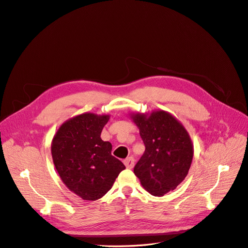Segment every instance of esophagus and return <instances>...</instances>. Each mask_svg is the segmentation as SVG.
<instances>
[{
	"instance_id": "34e87169",
	"label": "esophagus",
	"mask_w": 248,
	"mask_h": 248,
	"mask_svg": "<svg viewBox=\"0 0 248 248\" xmlns=\"http://www.w3.org/2000/svg\"><path fill=\"white\" fill-rule=\"evenodd\" d=\"M134 164H135V160H134V158H133V157H129V158L124 160V165L128 169H132L133 167H134Z\"/></svg>"
}]
</instances>
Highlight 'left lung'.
I'll use <instances>...</instances> for the list:
<instances>
[{"mask_svg":"<svg viewBox=\"0 0 248 248\" xmlns=\"http://www.w3.org/2000/svg\"><path fill=\"white\" fill-rule=\"evenodd\" d=\"M129 115L146 148L134 174L148 193L163 197L186 177L194 157L192 139L185 126L165 110Z\"/></svg>","mask_w":248,"mask_h":248,"instance_id":"left-lung-1","label":"left lung"}]
</instances>
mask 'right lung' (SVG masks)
Instances as JSON below:
<instances>
[{"mask_svg": "<svg viewBox=\"0 0 248 248\" xmlns=\"http://www.w3.org/2000/svg\"><path fill=\"white\" fill-rule=\"evenodd\" d=\"M109 118V114H79L63 122L51 141L56 172L69 190L85 201L102 198L125 169L111 155V143L100 137Z\"/></svg>", "mask_w": 248, "mask_h": 248, "instance_id": "1", "label": "right lung"}]
</instances>
